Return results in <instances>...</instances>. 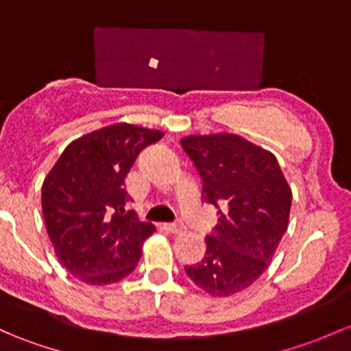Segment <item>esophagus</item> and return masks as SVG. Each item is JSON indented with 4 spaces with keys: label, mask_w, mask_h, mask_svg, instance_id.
<instances>
[{
    "label": "esophagus",
    "mask_w": 351,
    "mask_h": 351,
    "mask_svg": "<svg viewBox=\"0 0 351 351\" xmlns=\"http://www.w3.org/2000/svg\"><path fill=\"white\" fill-rule=\"evenodd\" d=\"M165 228L168 232H171V234H180V232L185 228V225L182 222H173V223H165Z\"/></svg>",
    "instance_id": "1"
}]
</instances>
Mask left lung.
Segmentation results:
<instances>
[{"instance_id":"obj_1","label":"left lung","mask_w":351,"mask_h":351,"mask_svg":"<svg viewBox=\"0 0 351 351\" xmlns=\"http://www.w3.org/2000/svg\"><path fill=\"white\" fill-rule=\"evenodd\" d=\"M182 147L202 178V198L219 213L205 257L185 272L205 293L232 296L271 263L287 230L291 188L274 154L241 136H188Z\"/></svg>"}]
</instances>
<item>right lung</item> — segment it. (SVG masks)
Returning <instances> with one entry per match:
<instances>
[{
	"label": "right lung",
	"mask_w": 351,
	"mask_h": 351,
	"mask_svg": "<svg viewBox=\"0 0 351 351\" xmlns=\"http://www.w3.org/2000/svg\"><path fill=\"white\" fill-rule=\"evenodd\" d=\"M161 131L112 124L70 143L42 186L47 232L64 267L80 281L104 286L134 271L149 222L126 212L129 169Z\"/></svg>",
	"instance_id": "obj_1"
}]
</instances>
